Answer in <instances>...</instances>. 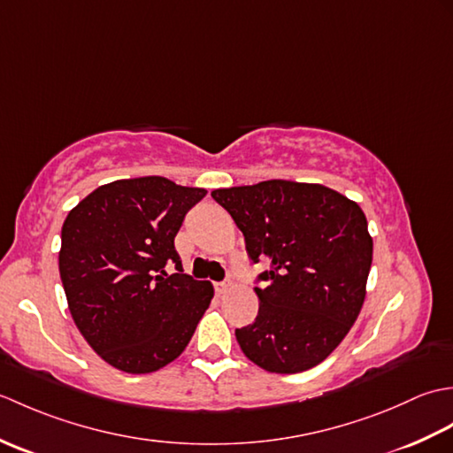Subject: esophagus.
<instances>
[{
  "label": "esophagus",
  "instance_id": "esophagus-1",
  "mask_svg": "<svg viewBox=\"0 0 453 453\" xmlns=\"http://www.w3.org/2000/svg\"><path fill=\"white\" fill-rule=\"evenodd\" d=\"M232 288H234L232 280H226V282H219V284H216V290H218L219 294H224V292H227V290H232Z\"/></svg>",
  "mask_w": 453,
  "mask_h": 453
}]
</instances>
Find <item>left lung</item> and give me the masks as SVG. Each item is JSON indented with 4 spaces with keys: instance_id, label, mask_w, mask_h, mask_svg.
<instances>
[{
    "instance_id": "8db88e82",
    "label": "left lung",
    "mask_w": 453,
    "mask_h": 453,
    "mask_svg": "<svg viewBox=\"0 0 453 453\" xmlns=\"http://www.w3.org/2000/svg\"><path fill=\"white\" fill-rule=\"evenodd\" d=\"M245 235L266 288L257 319L235 329L243 354L273 373H297L323 362L358 317L373 242L362 208L317 182L263 180L211 190Z\"/></svg>"
}]
</instances>
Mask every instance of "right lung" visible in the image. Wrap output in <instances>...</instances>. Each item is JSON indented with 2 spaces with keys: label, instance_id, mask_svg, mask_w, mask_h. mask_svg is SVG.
I'll return each instance as SVG.
<instances>
[{
  "label": "right lung",
  "instance_id": "add662e5",
  "mask_svg": "<svg viewBox=\"0 0 453 453\" xmlns=\"http://www.w3.org/2000/svg\"><path fill=\"white\" fill-rule=\"evenodd\" d=\"M204 188L165 177L120 179L70 210L58 255L67 307L112 368L151 373L187 349L214 286L182 274L175 235ZM180 271L167 275L165 265Z\"/></svg>",
  "mask_w": 453,
  "mask_h": 453
}]
</instances>
